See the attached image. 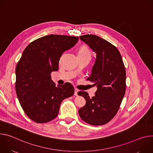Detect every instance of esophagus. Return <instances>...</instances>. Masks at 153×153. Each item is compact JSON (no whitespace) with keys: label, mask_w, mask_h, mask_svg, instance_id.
Here are the masks:
<instances>
[{"label":"esophagus","mask_w":153,"mask_h":153,"mask_svg":"<svg viewBox=\"0 0 153 153\" xmlns=\"http://www.w3.org/2000/svg\"><path fill=\"white\" fill-rule=\"evenodd\" d=\"M78 91H79V90H78L77 88H74V95H75L76 96H77V93H78Z\"/></svg>","instance_id":"34e87169"}]
</instances>
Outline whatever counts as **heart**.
<instances>
[{
  "mask_svg": "<svg viewBox=\"0 0 153 153\" xmlns=\"http://www.w3.org/2000/svg\"><path fill=\"white\" fill-rule=\"evenodd\" d=\"M78 55L90 56V51L88 47L86 45H82L78 51Z\"/></svg>",
  "mask_w": 153,
  "mask_h": 153,
  "instance_id": "obj_1",
  "label": "heart"
}]
</instances>
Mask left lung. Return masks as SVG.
<instances>
[{
    "mask_svg": "<svg viewBox=\"0 0 153 153\" xmlns=\"http://www.w3.org/2000/svg\"><path fill=\"white\" fill-rule=\"evenodd\" d=\"M79 37L97 54L91 76L87 80L94 83L93 85L97 90L92 98L85 91L78 92L86 100L79 114L88 124L105 125L116 116L125 94V68L120 52L110 42L96 35Z\"/></svg>",
    "mask_w": 153,
    "mask_h": 153,
    "instance_id": "obj_1",
    "label": "left lung"
}]
</instances>
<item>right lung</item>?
<instances>
[{"mask_svg": "<svg viewBox=\"0 0 153 153\" xmlns=\"http://www.w3.org/2000/svg\"><path fill=\"white\" fill-rule=\"evenodd\" d=\"M78 37L50 34L39 38L24 50L16 68V91L27 116L36 123L55 119L61 102L74 94L70 83L56 86L51 73L59 70L64 51L74 47Z\"/></svg>", "mask_w": 153, "mask_h": 153, "instance_id": "add662e5", "label": "right lung"}]
</instances>
